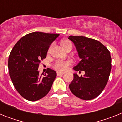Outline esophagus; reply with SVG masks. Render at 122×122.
<instances>
[{"label": "esophagus", "instance_id": "1", "mask_svg": "<svg viewBox=\"0 0 122 122\" xmlns=\"http://www.w3.org/2000/svg\"><path fill=\"white\" fill-rule=\"evenodd\" d=\"M63 74H64V73H60V72H57V76H62Z\"/></svg>", "mask_w": 122, "mask_h": 122}]
</instances>
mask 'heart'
Here are the masks:
<instances>
[{"label":"heart","mask_w":122,"mask_h":122,"mask_svg":"<svg viewBox=\"0 0 122 122\" xmlns=\"http://www.w3.org/2000/svg\"><path fill=\"white\" fill-rule=\"evenodd\" d=\"M61 45L65 49H66L69 47H72V43L69 40H63L61 42ZM51 48L49 49L50 51ZM71 64V60H66V61H62V60H57L55 62L54 64V68L56 69V70L59 71L63 72L67 70L69 66Z\"/></svg>","instance_id":"obj_1"}]
</instances>
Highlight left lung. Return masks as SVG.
Wrapping results in <instances>:
<instances>
[{"mask_svg":"<svg viewBox=\"0 0 122 122\" xmlns=\"http://www.w3.org/2000/svg\"><path fill=\"white\" fill-rule=\"evenodd\" d=\"M74 43L81 61L73 68L85 74L74 78L69 88L73 94L85 100L97 97L107 84L111 70V57L106 47L96 40L82 36H69Z\"/></svg>","mask_w":122,"mask_h":122,"instance_id":"8db88e82","label":"left lung"}]
</instances>
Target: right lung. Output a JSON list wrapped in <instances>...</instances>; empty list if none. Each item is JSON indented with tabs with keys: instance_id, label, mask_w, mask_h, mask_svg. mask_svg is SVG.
Wrapping results in <instances>:
<instances>
[{
	"instance_id": "add662e5",
	"label": "right lung",
	"mask_w": 122,
	"mask_h": 122,
	"mask_svg": "<svg viewBox=\"0 0 122 122\" xmlns=\"http://www.w3.org/2000/svg\"><path fill=\"white\" fill-rule=\"evenodd\" d=\"M57 33L35 32L22 36L14 46L8 57L10 76L18 93L29 101H35L48 94L57 73L48 68L39 74L40 60L46 58Z\"/></svg>"
}]
</instances>
